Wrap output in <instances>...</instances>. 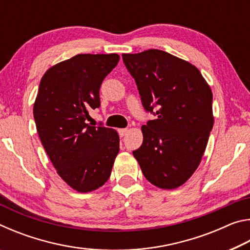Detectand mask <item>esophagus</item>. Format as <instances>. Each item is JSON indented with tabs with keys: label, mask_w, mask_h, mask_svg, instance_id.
<instances>
[{
	"label": "esophagus",
	"mask_w": 250,
	"mask_h": 250,
	"mask_svg": "<svg viewBox=\"0 0 250 250\" xmlns=\"http://www.w3.org/2000/svg\"><path fill=\"white\" fill-rule=\"evenodd\" d=\"M118 132H119L120 137H124V135H125V133L128 132V129H119L118 130Z\"/></svg>",
	"instance_id": "34e87169"
}]
</instances>
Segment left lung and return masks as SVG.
I'll list each match as a JSON object with an SVG mask.
<instances>
[{
  "instance_id": "obj_1",
  "label": "left lung",
  "mask_w": 250,
  "mask_h": 250,
  "mask_svg": "<svg viewBox=\"0 0 250 250\" xmlns=\"http://www.w3.org/2000/svg\"><path fill=\"white\" fill-rule=\"evenodd\" d=\"M122 59L143 107L156 117L142 125L134 158L150 183L177 188L200 166L213 129L210 87L191 62L163 50L122 54Z\"/></svg>"
}]
</instances>
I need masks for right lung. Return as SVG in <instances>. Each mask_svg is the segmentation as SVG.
<instances>
[{"mask_svg": "<svg viewBox=\"0 0 250 250\" xmlns=\"http://www.w3.org/2000/svg\"><path fill=\"white\" fill-rule=\"evenodd\" d=\"M118 54H79L46 71L33 112L44 149L58 175L80 193L108 181L119 153V135L111 128L88 125L100 107L103 80L119 62Z\"/></svg>", "mask_w": 250, "mask_h": 250, "instance_id": "obj_1", "label": "right lung"}]
</instances>
